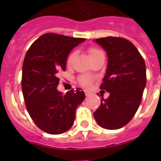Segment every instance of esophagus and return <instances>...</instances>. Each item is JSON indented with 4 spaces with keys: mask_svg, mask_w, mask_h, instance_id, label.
Returning a JSON list of instances; mask_svg holds the SVG:
<instances>
[{
    "mask_svg": "<svg viewBox=\"0 0 161 161\" xmlns=\"http://www.w3.org/2000/svg\"><path fill=\"white\" fill-rule=\"evenodd\" d=\"M85 95H86V96H89V95L91 94L90 92H89V91H88V90H85Z\"/></svg>",
    "mask_w": 161,
    "mask_h": 161,
    "instance_id": "1",
    "label": "esophagus"
}]
</instances>
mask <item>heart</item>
<instances>
[{"label":"heart","mask_w":161,"mask_h":161,"mask_svg":"<svg viewBox=\"0 0 161 161\" xmlns=\"http://www.w3.org/2000/svg\"><path fill=\"white\" fill-rule=\"evenodd\" d=\"M101 52H102V51H100V50L97 49V48H95V47L89 48V57L90 58L93 57L94 55H97V54L101 53ZM75 55H76V52H72V53L68 56V60H67V64H72V59H73L74 57H75ZM79 81L80 83L83 85V86H89V85L91 84L92 80H91V78L89 77V76H81V77L80 78Z\"/></svg>","instance_id":"obj_1"}]
</instances>
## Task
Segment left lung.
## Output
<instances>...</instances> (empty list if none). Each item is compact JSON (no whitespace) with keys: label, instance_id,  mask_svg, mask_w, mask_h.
Wrapping results in <instances>:
<instances>
[{"label":"left lung","instance_id":"obj_1","mask_svg":"<svg viewBox=\"0 0 161 161\" xmlns=\"http://www.w3.org/2000/svg\"><path fill=\"white\" fill-rule=\"evenodd\" d=\"M94 41L107 55V68L100 88L109 96L101 97L93 116L102 128L117 130L127 124L139 109L147 82L146 65L137 48L125 38L106 37Z\"/></svg>","mask_w":161,"mask_h":161}]
</instances>
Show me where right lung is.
<instances>
[{"mask_svg": "<svg viewBox=\"0 0 161 161\" xmlns=\"http://www.w3.org/2000/svg\"><path fill=\"white\" fill-rule=\"evenodd\" d=\"M85 38L47 33L35 40L22 65V89L30 116L38 128L51 135L73 125L76 109L85 99L81 89L63 95L57 90L58 72L66 70L68 54Z\"/></svg>", "mask_w": 161, "mask_h": 161, "instance_id": "right-lung-1", "label": "right lung"}]
</instances>
